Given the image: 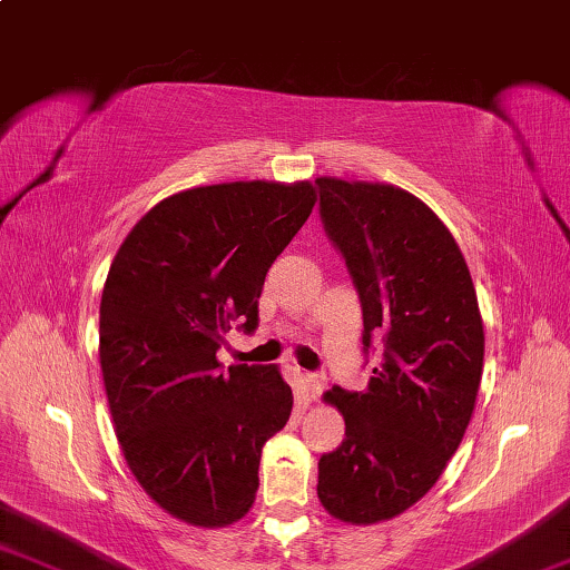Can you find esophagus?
Instances as JSON below:
<instances>
[{
  "mask_svg": "<svg viewBox=\"0 0 570 570\" xmlns=\"http://www.w3.org/2000/svg\"><path fill=\"white\" fill-rule=\"evenodd\" d=\"M301 377H303V393H305V397H307V401H315V397L323 393L325 377L317 375V373H303Z\"/></svg>",
  "mask_w": 570,
  "mask_h": 570,
  "instance_id": "esophagus-1",
  "label": "esophagus"
}]
</instances>
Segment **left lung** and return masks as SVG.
Segmentation results:
<instances>
[{
  "mask_svg": "<svg viewBox=\"0 0 570 570\" xmlns=\"http://www.w3.org/2000/svg\"><path fill=\"white\" fill-rule=\"evenodd\" d=\"M321 217L363 307L365 353L381 363L361 393L323 397L345 441L317 463V498L337 521L371 525L431 491L461 445L483 375V317L465 257L423 199L383 183L317 177Z\"/></svg>",
  "mask_w": 570,
  "mask_h": 570,
  "instance_id": "obj_1",
  "label": "left lung"
}]
</instances>
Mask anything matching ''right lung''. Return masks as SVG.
Instances as JSON below:
<instances>
[{"label":"right lung","mask_w":570,"mask_h":570,"mask_svg":"<svg viewBox=\"0 0 570 570\" xmlns=\"http://www.w3.org/2000/svg\"><path fill=\"white\" fill-rule=\"evenodd\" d=\"M311 183H223L157 203L129 229L99 305V365L125 461L189 525L223 528L255 503L263 445L293 391L277 365L217 361L235 323L257 327L275 257L315 207Z\"/></svg>","instance_id":"add662e5"}]
</instances>
